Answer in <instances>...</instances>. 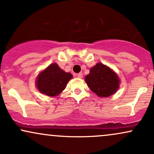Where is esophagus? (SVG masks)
<instances>
[{
	"instance_id": "34e87169",
	"label": "esophagus",
	"mask_w": 154,
	"mask_h": 154,
	"mask_svg": "<svg viewBox=\"0 0 154 154\" xmlns=\"http://www.w3.org/2000/svg\"><path fill=\"white\" fill-rule=\"evenodd\" d=\"M77 77H79V78H82V73H78L77 75Z\"/></svg>"
}]
</instances>
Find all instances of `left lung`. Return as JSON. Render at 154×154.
<instances>
[{"mask_svg": "<svg viewBox=\"0 0 154 154\" xmlns=\"http://www.w3.org/2000/svg\"><path fill=\"white\" fill-rule=\"evenodd\" d=\"M85 82L91 91L100 97H109L117 91L119 79L109 67L98 63L91 69L85 77Z\"/></svg>", "mask_w": 154, "mask_h": 154, "instance_id": "obj_1", "label": "left lung"}]
</instances>
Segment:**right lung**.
<instances>
[{
	"mask_svg": "<svg viewBox=\"0 0 154 154\" xmlns=\"http://www.w3.org/2000/svg\"><path fill=\"white\" fill-rule=\"evenodd\" d=\"M72 77V74L63 71L57 63H52L39 75L37 88L40 93L48 96H56L65 89Z\"/></svg>",
	"mask_w": 154,
	"mask_h": 154,
	"instance_id": "obj_1",
	"label": "right lung"
}]
</instances>
